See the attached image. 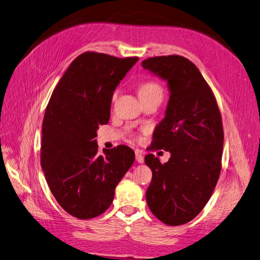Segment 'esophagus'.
<instances>
[{"mask_svg": "<svg viewBox=\"0 0 260 260\" xmlns=\"http://www.w3.org/2000/svg\"><path fill=\"white\" fill-rule=\"evenodd\" d=\"M135 156H136V161L139 164H143L144 162V156L141 154L139 151L135 152Z\"/></svg>", "mask_w": 260, "mask_h": 260, "instance_id": "esophagus-1", "label": "esophagus"}]
</instances>
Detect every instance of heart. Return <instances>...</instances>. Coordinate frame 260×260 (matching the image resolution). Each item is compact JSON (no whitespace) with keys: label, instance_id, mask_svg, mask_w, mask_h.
<instances>
[{"label":"heart","instance_id":"heart-1","mask_svg":"<svg viewBox=\"0 0 260 260\" xmlns=\"http://www.w3.org/2000/svg\"><path fill=\"white\" fill-rule=\"evenodd\" d=\"M138 94L139 98H149V96H162L164 89L162 86L154 81H146L143 82L138 88ZM116 94H114V99Z\"/></svg>","mask_w":260,"mask_h":260}]
</instances>
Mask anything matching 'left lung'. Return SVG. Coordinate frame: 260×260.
Here are the masks:
<instances>
[{"label": "left lung", "instance_id": "left-lung-1", "mask_svg": "<svg viewBox=\"0 0 260 260\" xmlns=\"http://www.w3.org/2000/svg\"><path fill=\"white\" fill-rule=\"evenodd\" d=\"M143 68L167 81L170 96L154 132L152 149L169 151L166 164L152 154L146 201L158 219L178 226L193 219L208 203L222 167L224 133L214 94L193 62L182 56L152 57Z\"/></svg>", "mask_w": 260, "mask_h": 260}]
</instances>
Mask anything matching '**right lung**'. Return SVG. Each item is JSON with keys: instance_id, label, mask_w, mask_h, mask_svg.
I'll use <instances>...</instances> for the list:
<instances>
[{"instance_id": "obj_1", "label": "right lung", "mask_w": 260, "mask_h": 260, "mask_svg": "<svg viewBox=\"0 0 260 260\" xmlns=\"http://www.w3.org/2000/svg\"><path fill=\"white\" fill-rule=\"evenodd\" d=\"M137 61V57L83 52L67 69L46 109L42 168L59 205L77 218L108 210L135 160L125 145L100 155L94 138L99 126L109 123L113 92Z\"/></svg>"}]
</instances>
